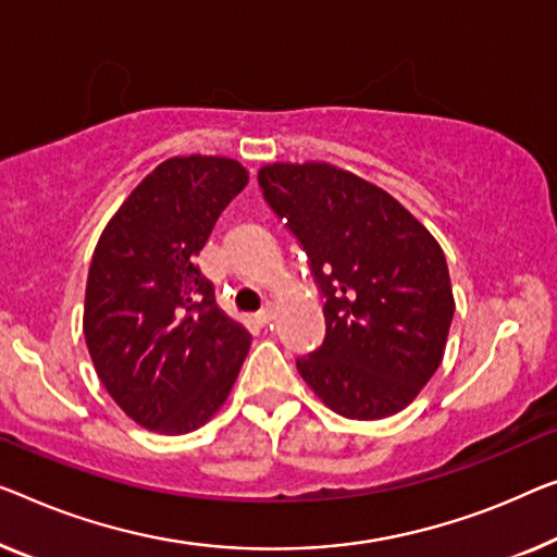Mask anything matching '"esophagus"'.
I'll return each instance as SVG.
<instances>
[{"label": "esophagus", "mask_w": 557, "mask_h": 557, "mask_svg": "<svg viewBox=\"0 0 557 557\" xmlns=\"http://www.w3.org/2000/svg\"><path fill=\"white\" fill-rule=\"evenodd\" d=\"M255 320H257V322H260V325H268V322H272V320H275V307H272V305H268V307H262V310L255 314Z\"/></svg>", "instance_id": "esophagus-1"}]
</instances>
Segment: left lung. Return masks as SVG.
<instances>
[{
  "mask_svg": "<svg viewBox=\"0 0 557 557\" xmlns=\"http://www.w3.org/2000/svg\"><path fill=\"white\" fill-rule=\"evenodd\" d=\"M257 180L325 295V339L297 372L343 418L405 410L435 375L450 332L443 247L393 195L337 164L272 162Z\"/></svg>",
  "mask_w": 557,
  "mask_h": 557,
  "instance_id": "8db88e82",
  "label": "left lung"
}]
</instances>
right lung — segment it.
Wrapping results in <instances>:
<instances>
[{
	"mask_svg": "<svg viewBox=\"0 0 557 557\" xmlns=\"http://www.w3.org/2000/svg\"><path fill=\"white\" fill-rule=\"evenodd\" d=\"M247 182L232 157H170L99 235L82 318L87 350L112 400L152 433L185 435L212 420L250 350L252 335L195 264Z\"/></svg>",
	"mask_w": 557,
	"mask_h": 557,
	"instance_id": "right-lung-1",
	"label": "right lung"
}]
</instances>
